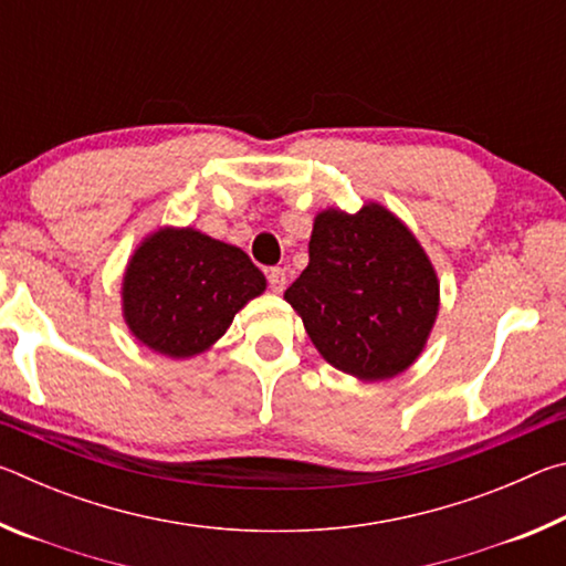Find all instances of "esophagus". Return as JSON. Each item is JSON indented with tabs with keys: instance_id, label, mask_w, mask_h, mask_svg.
Masks as SVG:
<instances>
[{
	"instance_id": "esophagus-1",
	"label": "esophagus",
	"mask_w": 566,
	"mask_h": 566,
	"mask_svg": "<svg viewBox=\"0 0 566 566\" xmlns=\"http://www.w3.org/2000/svg\"><path fill=\"white\" fill-rule=\"evenodd\" d=\"M266 282H270L272 292H282L284 284H286V274L280 266H272V270H266Z\"/></svg>"
}]
</instances>
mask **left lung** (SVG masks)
<instances>
[{"mask_svg":"<svg viewBox=\"0 0 566 566\" xmlns=\"http://www.w3.org/2000/svg\"><path fill=\"white\" fill-rule=\"evenodd\" d=\"M284 300L302 314L314 347L364 381L389 379L419 357L439 310L424 249L385 207L314 219L310 264Z\"/></svg>","mask_w":566,"mask_h":566,"instance_id":"left-lung-1","label":"left lung"}]
</instances>
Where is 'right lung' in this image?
<instances>
[{
	"label": "right lung",
	"instance_id": "obj_1",
	"mask_svg": "<svg viewBox=\"0 0 566 566\" xmlns=\"http://www.w3.org/2000/svg\"><path fill=\"white\" fill-rule=\"evenodd\" d=\"M264 284V274L239 247L195 229H161L127 266L124 317L147 347L191 357L222 337Z\"/></svg>",
	"mask_w": 566,
	"mask_h": 566
}]
</instances>
